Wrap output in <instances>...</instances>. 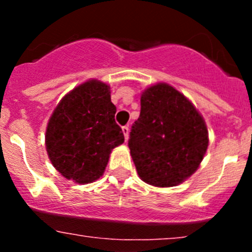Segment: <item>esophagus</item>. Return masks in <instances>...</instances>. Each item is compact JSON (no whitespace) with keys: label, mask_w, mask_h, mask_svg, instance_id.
Here are the masks:
<instances>
[{"label":"esophagus","mask_w":252,"mask_h":252,"mask_svg":"<svg viewBox=\"0 0 252 252\" xmlns=\"http://www.w3.org/2000/svg\"><path fill=\"white\" fill-rule=\"evenodd\" d=\"M122 130H123L124 138H126V139H128V136H129V126H122Z\"/></svg>","instance_id":"obj_1"}]
</instances>
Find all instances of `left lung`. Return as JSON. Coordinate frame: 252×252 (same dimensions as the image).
Here are the masks:
<instances>
[{"label": "left lung", "mask_w": 252, "mask_h": 252, "mask_svg": "<svg viewBox=\"0 0 252 252\" xmlns=\"http://www.w3.org/2000/svg\"><path fill=\"white\" fill-rule=\"evenodd\" d=\"M128 146L139 177L155 187H175L199 168L208 146L204 118L168 84L150 86L141 95Z\"/></svg>", "instance_id": "obj_1"}]
</instances>
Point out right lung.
I'll return each instance as SVG.
<instances>
[{
  "label": "right lung",
  "mask_w": 252,
  "mask_h": 252,
  "mask_svg": "<svg viewBox=\"0 0 252 252\" xmlns=\"http://www.w3.org/2000/svg\"><path fill=\"white\" fill-rule=\"evenodd\" d=\"M107 84L89 80L73 89L53 111L46 129V150L53 167L79 184L98 179L112 150L124 142L114 121Z\"/></svg>",
  "instance_id": "add662e5"
}]
</instances>
